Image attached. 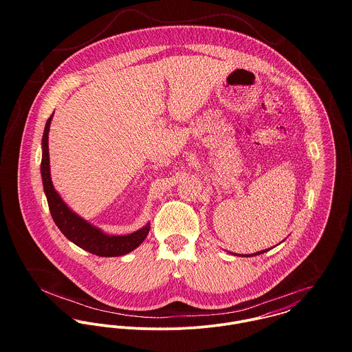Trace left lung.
I'll use <instances>...</instances> for the list:
<instances>
[{"instance_id": "obj_1", "label": "left lung", "mask_w": 352, "mask_h": 352, "mask_svg": "<svg viewBox=\"0 0 352 352\" xmlns=\"http://www.w3.org/2000/svg\"><path fill=\"white\" fill-rule=\"evenodd\" d=\"M265 251H261V252H256V253H253V254H247V256H256V254H260V253H264Z\"/></svg>"}]
</instances>
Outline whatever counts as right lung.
Listing matches in <instances>:
<instances>
[{"instance_id":"1","label":"right lung","mask_w":352,"mask_h":352,"mask_svg":"<svg viewBox=\"0 0 352 352\" xmlns=\"http://www.w3.org/2000/svg\"><path fill=\"white\" fill-rule=\"evenodd\" d=\"M51 119L52 115L46 122L42 146H43V155H42V180L43 188L49 201L51 215L59 230L65 234L67 240L74 243L77 247L91 252L98 256L104 257H115L122 256L129 252L135 250L142 241L146 239L151 226L146 225L145 228L127 234V236H108L104 234L100 229L92 226L76 212H73L60 197L55 192L50 177V158H49V130H50Z\"/></svg>"}]
</instances>
